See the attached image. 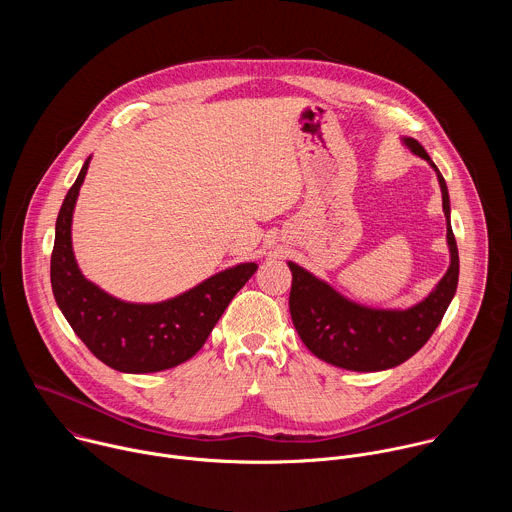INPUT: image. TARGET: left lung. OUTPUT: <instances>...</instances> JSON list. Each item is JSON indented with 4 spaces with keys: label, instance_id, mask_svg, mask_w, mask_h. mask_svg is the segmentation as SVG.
<instances>
[{
    "label": "left lung",
    "instance_id": "obj_1",
    "mask_svg": "<svg viewBox=\"0 0 512 512\" xmlns=\"http://www.w3.org/2000/svg\"><path fill=\"white\" fill-rule=\"evenodd\" d=\"M403 143L435 170L448 223L450 267L429 296L407 310L369 308L344 298L308 269L287 261L291 269L289 314L302 342L320 360L346 371H385L411 358L440 326L458 287L460 259L450 223L446 180L417 139L403 137Z\"/></svg>",
    "mask_w": 512,
    "mask_h": 512
}]
</instances>
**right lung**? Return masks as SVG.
<instances>
[{"instance_id": "1", "label": "right lung", "mask_w": 512, "mask_h": 512, "mask_svg": "<svg viewBox=\"0 0 512 512\" xmlns=\"http://www.w3.org/2000/svg\"><path fill=\"white\" fill-rule=\"evenodd\" d=\"M89 162L91 158L64 196L56 218L50 259L54 300L70 328L107 367L133 375L174 369L204 346L237 291L257 271V263L229 267L158 304H131L109 296L81 273L70 239L72 212Z\"/></svg>"}]
</instances>
